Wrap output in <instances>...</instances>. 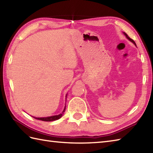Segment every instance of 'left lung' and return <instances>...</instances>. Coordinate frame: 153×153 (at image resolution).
Masks as SVG:
<instances>
[{"label":"left lung","mask_w":153,"mask_h":153,"mask_svg":"<svg viewBox=\"0 0 153 153\" xmlns=\"http://www.w3.org/2000/svg\"><path fill=\"white\" fill-rule=\"evenodd\" d=\"M124 35H126V37H127V38H128V39L129 40H130V41H131V42H133V43L134 44V45H136V44H135V42H134V40L133 39H131V38H130V37H129V36H128V35H127V34H126V33H124Z\"/></svg>","instance_id":"obj_1"}]
</instances>
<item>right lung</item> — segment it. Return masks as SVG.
Returning <instances> with one entry per match:
<instances>
[{"instance_id":"right-lung-1","label":"right lung","mask_w":153,"mask_h":153,"mask_svg":"<svg viewBox=\"0 0 153 153\" xmlns=\"http://www.w3.org/2000/svg\"><path fill=\"white\" fill-rule=\"evenodd\" d=\"M65 111V107L64 108L63 111L62 112V114H58V115H56V116H52V117H45V118H35L37 120H42V121H46V122H51V121H53V120H58L59 118L63 116V114L64 112Z\"/></svg>"}]
</instances>
